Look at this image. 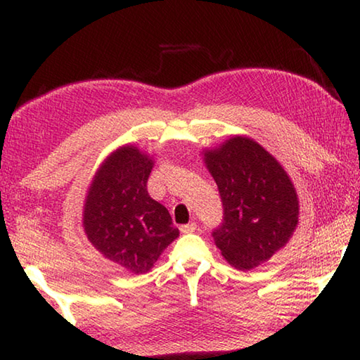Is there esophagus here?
<instances>
[{
	"label": "esophagus",
	"mask_w": 360,
	"mask_h": 360,
	"mask_svg": "<svg viewBox=\"0 0 360 360\" xmlns=\"http://www.w3.org/2000/svg\"><path fill=\"white\" fill-rule=\"evenodd\" d=\"M195 230H197V224H195V222L181 225V231H182V233H193Z\"/></svg>",
	"instance_id": "esophagus-1"
}]
</instances>
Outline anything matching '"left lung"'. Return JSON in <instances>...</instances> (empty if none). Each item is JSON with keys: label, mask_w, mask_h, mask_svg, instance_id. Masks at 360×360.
Instances as JSON below:
<instances>
[{"label": "left lung", "mask_w": 360, "mask_h": 360, "mask_svg": "<svg viewBox=\"0 0 360 360\" xmlns=\"http://www.w3.org/2000/svg\"><path fill=\"white\" fill-rule=\"evenodd\" d=\"M224 205L212 231L216 246L241 271L265 264L288 245L298 225L297 191L275 157L252 138L235 135L203 150Z\"/></svg>", "instance_id": "obj_1"}]
</instances>
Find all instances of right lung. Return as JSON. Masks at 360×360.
I'll return each mask as SVG.
<instances>
[{
	"mask_svg": "<svg viewBox=\"0 0 360 360\" xmlns=\"http://www.w3.org/2000/svg\"><path fill=\"white\" fill-rule=\"evenodd\" d=\"M154 157L133 144L112 150L85 195L82 227L103 257L131 275L148 273L179 236L165 206L148 193Z\"/></svg>",
	"mask_w": 360,
	"mask_h": 360,
	"instance_id": "right-lung-1",
	"label": "right lung"
}]
</instances>
